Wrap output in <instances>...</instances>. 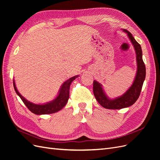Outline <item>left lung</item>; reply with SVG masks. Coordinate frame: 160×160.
Here are the masks:
<instances>
[{
  "label": "left lung",
  "mask_w": 160,
  "mask_h": 160,
  "mask_svg": "<svg viewBox=\"0 0 160 160\" xmlns=\"http://www.w3.org/2000/svg\"><path fill=\"white\" fill-rule=\"evenodd\" d=\"M127 34L133 45L136 55L137 71L132 86L124 94L117 98L110 99L105 94L102 85L98 81H93V94L98 103L104 108L109 109H120L128 108L135 103L139 98L142 89L143 81L146 78V66L142 59V50L141 45L135 41L132 33L126 29H122Z\"/></svg>",
  "instance_id": "left-lung-1"
}]
</instances>
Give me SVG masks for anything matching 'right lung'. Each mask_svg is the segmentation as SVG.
Here are the masks:
<instances>
[{"instance_id":"obj_1","label":"right lung","mask_w":160,"mask_h":160,"mask_svg":"<svg viewBox=\"0 0 160 160\" xmlns=\"http://www.w3.org/2000/svg\"><path fill=\"white\" fill-rule=\"evenodd\" d=\"M79 75H75L71 77L65 81L61 85V88L59 91L56 98L49 102H47L44 104H35L32 102H30L27 100L24 97H22L21 93L18 91L14 80H13V85L14 90H15L17 94L20 97V98L22 101V102L25 103L27 108L29 109L32 113L36 115H44V114H51L60 111L61 109L65 107L67 104V101L69 98V88L70 85Z\"/></svg>"}]
</instances>
